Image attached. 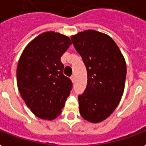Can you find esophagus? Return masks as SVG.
<instances>
[{"label": "esophagus", "instance_id": "obj_1", "mask_svg": "<svg viewBox=\"0 0 146 146\" xmlns=\"http://www.w3.org/2000/svg\"><path fill=\"white\" fill-rule=\"evenodd\" d=\"M70 79H71V80H72L73 83H74V82H75V77H74L73 76H72L70 77Z\"/></svg>", "mask_w": 146, "mask_h": 146}]
</instances>
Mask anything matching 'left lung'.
Returning a JSON list of instances; mask_svg holds the SVG:
<instances>
[{"instance_id":"8db88e82","label":"left lung","mask_w":146,"mask_h":146,"mask_svg":"<svg viewBox=\"0 0 146 146\" xmlns=\"http://www.w3.org/2000/svg\"><path fill=\"white\" fill-rule=\"evenodd\" d=\"M71 40L85 64L87 86L78 96L80 113L85 120L99 123L117 107L124 90L127 65L122 53L109 35L86 30Z\"/></svg>"}]
</instances>
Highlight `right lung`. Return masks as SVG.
<instances>
[{"instance_id":"obj_1","label":"right lung","mask_w":146,"mask_h":146,"mask_svg":"<svg viewBox=\"0 0 146 146\" xmlns=\"http://www.w3.org/2000/svg\"><path fill=\"white\" fill-rule=\"evenodd\" d=\"M70 39L54 32L40 34L24 49L17 70L22 98L38 117L53 120L61 113L73 82L64 75L60 57Z\"/></svg>"}]
</instances>
